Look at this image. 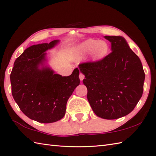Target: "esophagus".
Wrapping results in <instances>:
<instances>
[{
	"instance_id": "obj_1",
	"label": "esophagus",
	"mask_w": 156,
	"mask_h": 156,
	"mask_svg": "<svg viewBox=\"0 0 156 156\" xmlns=\"http://www.w3.org/2000/svg\"><path fill=\"white\" fill-rule=\"evenodd\" d=\"M84 78H85V75L83 73H80V74H79V79H80V80L82 81L83 80Z\"/></svg>"
}]
</instances>
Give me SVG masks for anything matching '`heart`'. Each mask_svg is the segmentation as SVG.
<instances>
[{"mask_svg":"<svg viewBox=\"0 0 156 156\" xmlns=\"http://www.w3.org/2000/svg\"><path fill=\"white\" fill-rule=\"evenodd\" d=\"M109 52V46L105 41H99L95 39H88L79 45L77 49L78 58L83 57L85 55L91 53L93 60H99L104 57Z\"/></svg>","mask_w":156,"mask_h":156,"instance_id":"heart-1","label":"heart"}]
</instances>
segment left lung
<instances>
[{"label":"left lung","instance_id":"1","mask_svg":"<svg viewBox=\"0 0 156 156\" xmlns=\"http://www.w3.org/2000/svg\"><path fill=\"white\" fill-rule=\"evenodd\" d=\"M112 52L102 59L79 65L87 99L98 117L115 119L131 113L141 98L145 73L140 58L123 37L105 36Z\"/></svg>","mask_w":156,"mask_h":156}]
</instances>
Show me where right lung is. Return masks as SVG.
I'll return each instance as SVG.
<instances>
[{
    "instance_id": "add662e5",
    "label": "right lung",
    "mask_w": 156,
    "mask_h": 156,
    "mask_svg": "<svg viewBox=\"0 0 156 156\" xmlns=\"http://www.w3.org/2000/svg\"><path fill=\"white\" fill-rule=\"evenodd\" d=\"M58 42L55 40L27 48L15 60L10 76L12 95L20 109L40 123L63 118L68 99L80 83L78 68L67 77L55 74L49 68H39L45 60L44 52Z\"/></svg>"
}]
</instances>
